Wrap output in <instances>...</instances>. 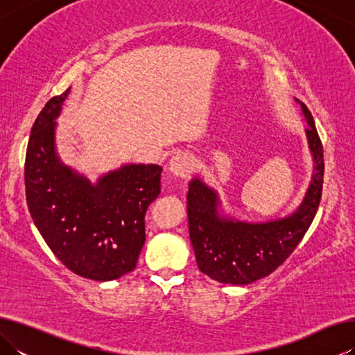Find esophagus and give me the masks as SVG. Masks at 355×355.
<instances>
[{
  "mask_svg": "<svg viewBox=\"0 0 355 355\" xmlns=\"http://www.w3.org/2000/svg\"><path fill=\"white\" fill-rule=\"evenodd\" d=\"M192 167H194V161H192V156L186 152H177L169 161L171 173L180 178L188 177L192 172Z\"/></svg>",
  "mask_w": 355,
  "mask_h": 355,
  "instance_id": "obj_1",
  "label": "esophagus"
}]
</instances>
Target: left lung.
<instances>
[{
	"mask_svg": "<svg viewBox=\"0 0 355 355\" xmlns=\"http://www.w3.org/2000/svg\"><path fill=\"white\" fill-rule=\"evenodd\" d=\"M296 101L309 125L305 137L313 161V173L302 202L294 211L263 222L241 220L222 209L218 191L200 177L189 182L186 197L189 238L197 266L220 284L249 285L266 277L291 255L313 222L322 192V146L307 106L297 98Z\"/></svg>",
	"mask_w": 355,
	"mask_h": 355,
	"instance_id": "obj_1",
	"label": "left lung"
}]
</instances>
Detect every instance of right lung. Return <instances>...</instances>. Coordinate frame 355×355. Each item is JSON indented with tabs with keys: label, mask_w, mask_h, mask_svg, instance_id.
Returning <instances> with one entry per match:
<instances>
[{
	"label": "right lung",
	"mask_w": 355,
	"mask_h": 355,
	"mask_svg": "<svg viewBox=\"0 0 355 355\" xmlns=\"http://www.w3.org/2000/svg\"><path fill=\"white\" fill-rule=\"evenodd\" d=\"M64 94L35 119L25 163L26 202L35 227L64 266L107 282L136 268L146 243V211L161 192L158 164H123L92 183L56 152Z\"/></svg>",
	"instance_id": "add662e5"
}]
</instances>
